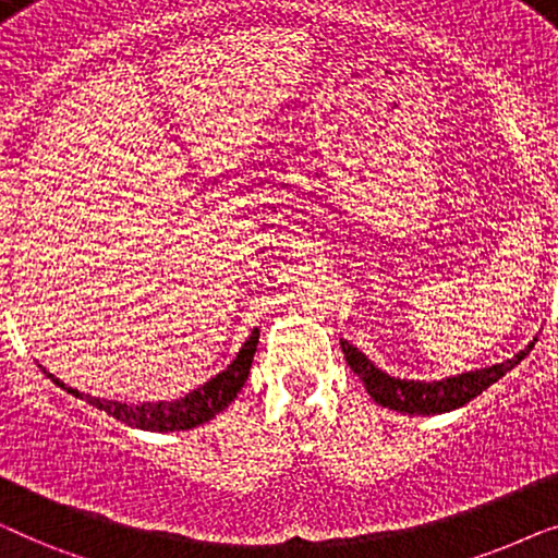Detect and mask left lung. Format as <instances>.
Listing matches in <instances>:
<instances>
[{
  "label": "left lung",
  "mask_w": 558,
  "mask_h": 558,
  "mask_svg": "<svg viewBox=\"0 0 558 558\" xmlns=\"http://www.w3.org/2000/svg\"><path fill=\"white\" fill-rule=\"evenodd\" d=\"M536 340L538 338H533L529 345L518 350V353L513 357H508V361L487 365V368L457 373V376H447L441 380H409L388 376L386 371L373 365V361H368L365 353H361L355 345H350L348 340H340V348L342 353H345L348 365L353 368V373H357L365 391L371 393V399L376 401L378 407L401 411V414L411 416H432L460 409L464 403L475 399V396L483 393L485 388L498 384L508 371H513L515 365L531 353Z\"/></svg>",
  "instance_id": "1"
}]
</instances>
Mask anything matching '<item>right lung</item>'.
<instances>
[{
    "label": "right lung",
    "mask_w": 558,
    "mask_h": 558,
    "mask_svg": "<svg viewBox=\"0 0 558 558\" xmlns=\"http://www.w3.org/2000/svg\"><path fill=\"white\" fill-rule=\"evenodd\" d=\"M258 327H254V332L248 335V340L243 342L239 355L233 357L231 365L226 371H220L218 376H213L210 380H205L203 386H197L195 391H190L180 399L172 401H144V403H126V401H109V399H96V396L81 393L78 388L65 386L63 380L52 376L50 371L43 373L48 376L52 384L63 388V391L73 393L75 399H83L90 407L106 411V414L119 418L129 426H136V429L144 432H185L193 429V426H201L205 422H210L213 416L220 414V411L228 409L239 391L246 384L251 363H254V353L258 345Z\"/></svg>",
    "instance_id": "obj_1"
}]
</instances>
